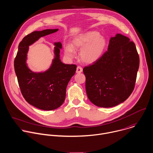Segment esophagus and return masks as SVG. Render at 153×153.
Here are the masks:
<instances>
[{
	"label": "esophagus",
	"mask_w": 153,
	"mask_h": 153,
	"mask_svg": "<svg viewBox=\"0 0 153 153\" xmlns=\"http://www.w3.org/2000/svg\"><path fill=\"white\" fill-rule=\"evenodd\" d=\"M82 71H83V69H82V68L81 67L78 66L77 67V70H76V73H80L82 72Z\"/></svg>",
	"instance_id": "1"
}]
</instances>
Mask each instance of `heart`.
Returning a JSON list of instances; mask_svg holds the SVG:
<instances>
[{"mask_svg":"<svg viewBox=\"0 0 153 153\" xmlns=\"http://www.w3.org/2000/svg\"><path fill=\"white\" fill-rule=\"evenodd\" d=\"M107 45L106 38L97 31H89L75 36L72 45L65 46V53L70 58L76 57L75 50H81L80 56L82 61L92 64L103 55Z\"/></svg>","mask_w":153,"mask_h":153,"instance_id":"b5f03b06","label":"heart"}]
</instances>
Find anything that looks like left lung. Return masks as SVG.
Segmentation results:
<instances>
[{"label": "left lung", "mask_w": 153, "mask_h": 153, "mask_svg": "<svg viewBox=\"0 0 153 153\" xmlns=\"http://www.w3.org/2000/svg\"><path fill=\"white\" fill-rule=\"evenodd\" d=\"M139 66V56L134 43L121 34L112 37L107 52L83 68L89 100L101 108H111L124 102L134 88Z\"/></svg>", "instance_id": "1"}]
</instances>
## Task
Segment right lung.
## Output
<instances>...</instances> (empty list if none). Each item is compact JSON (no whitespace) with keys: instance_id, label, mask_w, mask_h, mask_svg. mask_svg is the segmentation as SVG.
Masks as SVG:
<instances>
[{"instance_id":"add662e5","label":"right lung","mask_w":153,"mask_h":153,"mask_svg":"<svg viewBox=\"0 0 153 153\" xmlns=\"http://www.w3.org/2000/svg\"><path fill=\"white\" fill-rule=\"evenodd\" d=\"M58 30V29H45L26 35L19 45L14 59V70L24 98L30 105L44 111L56 109L63 104L67 85L74 75L77 66L61 62L59 53L62 44L60 42L55 43V58L52 66L44 73H35L29 69L26 63L27 53L29 45L39 38Z\"/></svg>"}]
</instances>
